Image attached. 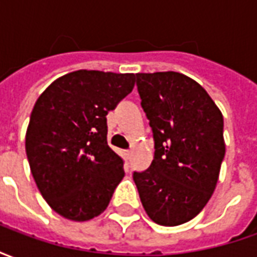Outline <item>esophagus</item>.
<instances>
[{"instance_id":"34e87169","label":"esophagus","mask_w":257,"mask_h":257,"mask_svg":"<svg viewBox=\"0 0 257 257\" xmlns=\"http://www.w3.org/2000/svg\"><path fill=\"white\" fill-rule=\"evenodd\" d=\"M123 156H125V158H126V160H129V158H131V156H132V150H125L123 151Z\"/></svg>"}]
</instances>
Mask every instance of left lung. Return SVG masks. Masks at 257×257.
Here are the masks:
<instances>
[{
  "instance_id": "left-lung-1",
  "label": "left lung",
  "mask_w": 257,
  "mask_h": 257,
  "mask_svg": "<svg viewBox=\"0 0 257 257\" xmlns=\"http://www.w3.org/2000/svg\"><path fill=\"white\" fill-rule=\"evenodd\" d=\"M136 78L156 151L150 168L134 173L135 184L151 220L179 226L198 215L215 191L226 153L223 115L184 74L138 73Z\"/></svg>"
}]
</instances>
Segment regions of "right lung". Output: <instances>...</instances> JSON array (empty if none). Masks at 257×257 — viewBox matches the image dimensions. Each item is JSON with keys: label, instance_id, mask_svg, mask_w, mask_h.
<instances>
[{"label": "right lung", "instance_id": "right-lung-1", "mask_svg": "<svg viewBox=\"0 0 257 257\" xmlns=\"http://www.w3.org/2000/svg\"><path fill=\"white\" fill-rule=\"evenodd\" d=\"M136 75L77 70L37 99L26 153L40 193L56 213L86 221L103 213L123 175L107 145V112L132 92Z\"/></svg>", "mask_w": 257, "mask_h": 257}]
</instances>
